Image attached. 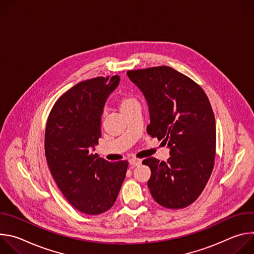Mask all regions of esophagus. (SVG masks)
<instances>
[{
  "instance_id": "esophagus-1",
  "label": "esophagus",
  "mask_w": 254,
  "mask_h": 254,
  "mask_svg": "<svg viewBox=\"0 0 254 254\" xmlns=\"http://www.w3.org/2000/svg\"><path fill=\"white\" fill-rule=\"evenodd\" d=\"M128 162H129L130 166H132V167L139 166L141 164V160H138V159H130Z\"/></svg>"
}]
</instances>
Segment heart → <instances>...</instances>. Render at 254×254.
I'll return each mask as SVG.
<instances>
[{
  "label": "heart",
  "instance_id": "heart-1",
  "mask_svg": "<svg viewBox=\"0 0 254 254\" xmlns=\"http://www.w3.org/2000/svg\"><path fill=\"white\" fill-rule=\"evenodd\" d=\"M134 104H137L136 100L133 97L129 96V95L123 96L121 98V101H120V105H121V110L122 111H124V110H126V108L130 107V106H132Z\"/></svg>",
  "mask_w": 254,
  "mask_h": 254
}]
</instances>
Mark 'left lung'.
I'll return each mask as SVG.
<instances>
[{
	"mask_svg": "<svg viewBox=\"0 0 254 254\" xmlns=\"http://www.w3.org/2000/svg\"><path fill=\"white\" fill-rule=\"evenodd\" d=\"M127 74L147 100L148 133L170 149L167 162L142 161L152 172L151 194L166 208L187 207L202 193L214 167L216 126L210 101L196 82L169 66Z\"/></svg>",
	"mask_w": 254,
	"mask_h": 254,
	"instance_id": "left-lung-1",
	"label": "left lung"
}]
</instances>
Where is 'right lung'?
<instances>
[{
	"label": "right lung",
	"mask_w": 254,
	"mask_h": 254,
	"mask_svg": "<svg viewBox=\"0 0 254 254\" xmlns=\"http://www.w3.org/2000/svg\"><path fill=\"white\" fill-rule=\"evenodd\" d=\"M120 80L97 77L71 87L55 102L46 125L45 156L55 182L72 206L89 215L113 207L128 166L91 153L101 136L106 99Z\"/></svg>",
	"instance_id": "add662e5"
}]
</instances>
